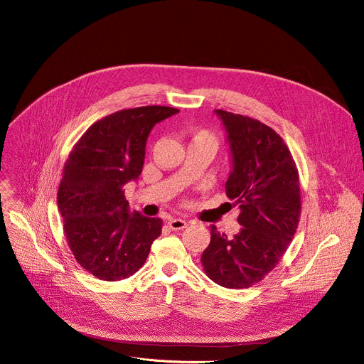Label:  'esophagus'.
Here are the masks:
<instances>
[{"label": "esophagus", "instance_id": "34e87169", "mask_svg": "<svg viewBox=\"0 0 364 364\" xmlns=\"http://www.w3.org/2000/svg\"><path fill=\"white\" fill-rule=\"evenodd\" d=\"M187 222L183 220V219H170L168 220V226L173 229V230H183L187 228Z\"/></svg>", "mask_w": 364, "mask_h": 364}]
</instances>
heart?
Segmentation results:
<instances>
[{"mask_svg":"<svg viewBox=\"0 0 364 364\" xmlns=\"http://www.w3.org/2000/svg\"><path fill=\"white\" fill-rule=\"evenodd\" d=\"M191 142H198V144H203V145H205V146H209L213 152H215V149L218 148V139H216V136H215L212 132L205 131V129L196 131L194 135H193V141H191Z\"/></svg>","mask_w":364,"mask_h":364,"instance_id":"1","label":"heart"}]
</instances>
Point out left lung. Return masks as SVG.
I'll use <instances>...</instances> for the list:
<instances>
[{
  "label": "left lung",
  "instance_id": "8db88e82",
  "mask_svg": "<svg viewBox=\"0 0 364 364\" xmlns=\"http://www.w3.org/2000/svg\"><path fill=\"white\" fill-rule=\"evenodd\" d=\"M230 149L226 194L239 205L242 229L232 239L212 226L201 255L205 275L225 288L262 281L284 256L301 213L298 170L284 139L249 117L215 109Z\"/></svg>",
  "mask_w": 364,
  "mask_h": 364
}]
</instances>
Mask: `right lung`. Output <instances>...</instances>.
Returning <instances> with one entry per match:
<instances>
[{"instance_id":"right-lung-1","label":"right lung","mask_w":364,"mask_h":364,"mask_svg":"<svg viewBox=\"0 0 364 364\" xmlns=\"http://www.w3.org/2000/svg\"><path fill=\"white\" fill-rule=\"evenodd\" d=\"M180 111L141 107L95 122L72 149L63 168L58 204L76 261L93 277L119 281L146 261L163 220L129 212L124 186L138 180L146 138Z\"/></svg>"}]
</instances>
